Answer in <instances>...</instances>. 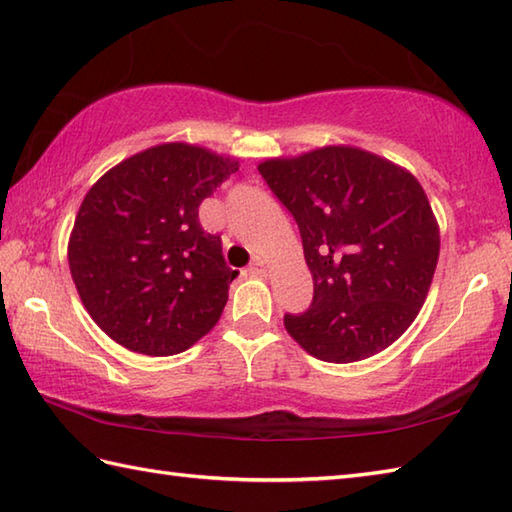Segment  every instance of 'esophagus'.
Listing matches in <instances>:
<instances>
[{
  "instance_id": "1",
  "label": "esophagus",
  "mask_w": 512,
  "mask_h": 512,
  "mask_svg": "<svg viewBox=\"0 0 512 512\" xmlns=\"http://www.w3.org/2000/svg\"><path fill=\"white\" fill-rule=\"evenodd\" d=\"M248 273L255 275V277H264L268 273V266L262 262V259L255 257L253 262H250V266H248Z\"/></svg>"
}]
</instances>
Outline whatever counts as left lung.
<instances>
[{
  "instance_id": "8db88e82",
  "label": "left lung",
  "mask_w": 512,
  "mask_h": 512,
  "mask_svg": "<svg viewBox=\"0 0 512 512\" xmlns=\"http://www.w3.org/2000/svg\"><path fill=\"white\" fill-rule=\"evenodd\" d=\"M257 169L295 217L314 281L310 308L284 317L288 334L328 363L385 350L418 317L438 266V222L420 182L343 145Z\"/></svg>"
}]
</instances>
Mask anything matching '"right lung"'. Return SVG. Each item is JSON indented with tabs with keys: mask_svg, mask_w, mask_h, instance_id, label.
I'll return each instance as SVG.
<instances>
[{
	"mask_svg": "<svg viewBox=\"0 0 512 512\" xmlns=\"http://www.w3.org/2000/svg\"><path fill=\"white\" fill-rule=\"evenodd\" d=\"M239 162L167 143L123 160L83 198L68 244L74 286L96 325L123 347L171 356L220 321L239 275L198 209Z\"/></svg>",
	"mask_w": 512,
	"mask_h": 512,
	"instance_id": "obj_1",
	"label": "right lung"
}]
</instances>
